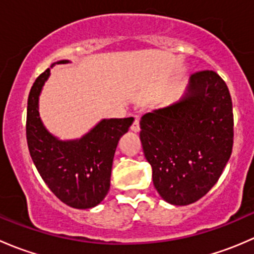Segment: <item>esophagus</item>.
<instances>
[{"label": "esophagus", "mask_w": 254, "mask_h": 254, "mask_svg": "<svg viewBox=\"0 0 254 254\" xmlns=\"http://www.w3.org/2000/svg\"><path fill=\"white\" fill-rule=\"evenodd\" d=\"M131 131H134V132H137V131H140V120H139V118H135V120H134V123H132V125H131Z\"/></svg>", "instance_id": "34e87169"}]
</instances>
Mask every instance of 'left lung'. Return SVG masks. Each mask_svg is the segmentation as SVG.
Returning <instances> with one entry per match:
<instances>
[{
	"instance_id": "obj_1",
	"label": "left lung",
	"mask_w": 254,
	"mask_h": 254,
	"mask_svg": "<svg viewBox=\"0 0 254 254\" xmlns=\"http://www.w3.org/2000/svg\"><path fill=\"white\" fill-rule=\"evenodd\" d=\"M143 153L153 186L173 205L195 203L215 186L234 146L232 101L212 70L196 71L178 103L140 120Z\"/></svg>"
}]
</instances>
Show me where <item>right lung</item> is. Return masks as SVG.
Here are the masks:
<instances>
[{
    "label": "right lung",
    "instance_id": "add662e5",
    "mask_svg": "<svg viewBox=\"0 0 254 254\" xmlns=\"http://www.w3.org/2000/svg\"><path fill=\"white\" fill-rule=\"evenodd\" d=\"M49 75L50 68L38 76L28 97L25 132L30 157L43 181L63 203L89 209L108 193L115 148L134 118L104 119L82 139L60 141L43 127L38 112L40 91Z\"/></svg>",
    "mask_w": 254,
    "mask_h": 254
}]
</instances>
